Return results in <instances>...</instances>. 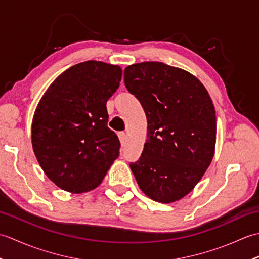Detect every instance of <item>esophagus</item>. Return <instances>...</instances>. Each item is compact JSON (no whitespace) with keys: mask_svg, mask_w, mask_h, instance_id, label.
<instances>
[{"mask_svg":"<svg viewBox=\"0 0 259 259\" xmlns=\"http://www.w3.org/2000/svg\"><path fill=\"white\" fill-rule=\"evenodd\" d=\"M118 137H119V140L121 142V146H124L125 145V140H126V136L124 133H119L118 134Z\"/></svg>","mask_w":259,"mask_h":259,"instance_id":"esophagus-1","label":"esophagus"}]
</instances>
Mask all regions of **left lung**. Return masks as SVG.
Masks as SVG:
<instances>
[{"mask_svg":"<svg viewBox=\"0 0 259 259\" xmlns=\"http://www.w3.org/2000/svg\"><path fill=\"white\" fill-rule=\"evenodd\" d=\"M124 84L140 101L148 122L144 151L130 163L137 183L153 200H179L212 160L216 112L210 96L196 76L162 62L129 65Z\"/></svg>","mask_w":259,"mask_h":259,"instance_id":"8db88e82","label":"left lung"}]
</instances>
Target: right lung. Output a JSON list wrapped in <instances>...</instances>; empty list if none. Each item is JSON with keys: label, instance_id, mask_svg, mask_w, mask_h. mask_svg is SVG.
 <instances>
[{"label": "right lung", "instance_id": "obj_1", "mask_svg": "<svg viewBox=\"0 0 259 259\" xmlns=\"http://www.w3.org/2000/svg\"><path fill=\"white\" fill-rule=\"evenodd\" d=\"M122 70L85 61L65 70L43 95L32 122V147L48 178L80 194L101 184L119 156L120 141L108 128L107 101Z\"/></svg>", "mask_w": 259, "mask_h": 259}]
</instances>
